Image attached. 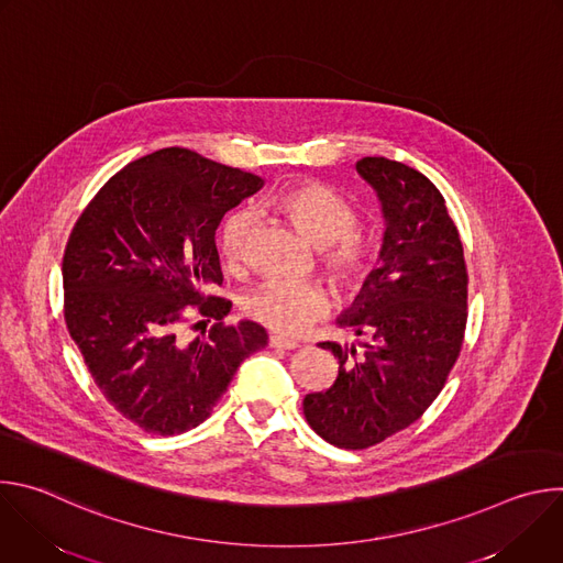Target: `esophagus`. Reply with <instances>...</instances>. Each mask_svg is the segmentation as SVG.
Instances as JSON below:
<instances>
[{
	"label": "esophagus",
	"instance_id": "obj_1",
	"mask_svg": "<svg viewBox=\"0 0 563 563\" xmlns=\"http://www.w3.org/2000/svg\"><path fill=\"white\" fill-rule=\"evenodd\" d=\"M269 347H274V350H296L298 347V343L296 341H291V339H285V336H269Z\"/></svg>",
	"mask_w": 563,
	"mask_h": 563
}]
</instances>
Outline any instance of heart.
Segmentation results:
<instances>
[{"label": "heart", "mask_w": 563, "mask_h": 563, "mask_svg": "<svg viewBox=\"0 0 563 563\" xmlns=\"http://www.w3.org/2000/svg\"><path fill=\"white\" fill-rule=\"evenodd\" d=\"M272 207L320 250V269L336 287L358 291L369 280L376 245L372 238L354 231L358 213L345 198L318 183H305L278 194ZM254 229L256 216L250 209H235L222 220L218 247L227 265L245 263ZM330 309V291L318 283L269 280L245 296V311L261 325L285 336L302 334Z\"/></svg>", "instance_id": "1"}]
</instances>
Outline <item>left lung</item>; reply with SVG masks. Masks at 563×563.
<instances>
[{
    "instance_id": "obj_1",
    "label": "left lung",
    "mask_w": 563,
    "mask_h": 563,
    "mask_svg": "<svg viewBox=\"0 0 563 563\" xmlns=\"http://www.w3.org/2000/svg\"><path fill=\"white\" fill-rule=\"evenodd\" d=\"M358 176L385 220L378 269L339 325L367 336L363 350L320 343L339 358V378L307 394L311 430L345 450H365L423 417L454 367L467 320L463 245L441 191L417 169L363 157Z\"/></svg>"
}]
</instances>
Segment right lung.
<instances>
[{
    "label": "right lung",
    "instance_id": "right-lung-1",
    "mask_svg": "<svg viewBox=\"0 0 563 563\" xmlns=\"http://www.w3.org/2000/svg\"><path fill=\"white\" fill-rule=\"evenodd\" d=\"M263 185L196 151L159 148L118 172L68 235V334L109 404L148 434L200 426L240 363L267 345L254 320L222 323L231 300L205 296L222 283V216ZM189 308L217 320L196 340L181 328Z\"/></svg>",
    "mask_w": 563,
    "mask_h": 563
}]
</instances>
